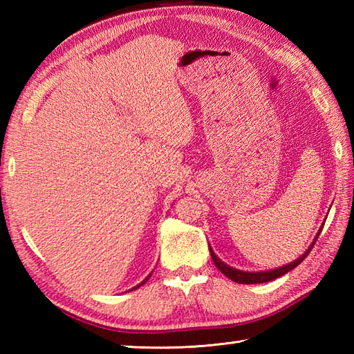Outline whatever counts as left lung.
<instances>
[{
  "label": "left lung",
  "instance_id": "left-lung-1",
  "mask_svg": "<svg viewBox=\"0 0 354 354\" xmlns=\"http://www.w3.org/2000/svg\"><path fill=\"white\" fill-rule=\"evenodd\" d=\"M319 231H321V230H319ZM318 236H319V234H318ZM318 236L315 237L313 243L310 245L309 250H307V251L301 255V257L297 259L295 261L289 263V265H284V266H281V268L272 269V270H265V272H245V270H239V269H236V268H231V266H228V265H227V263H223L219 257H217V255L214 254V251L212 250V246H209V254H212V259H213V261H214L216 268L219 269L223 275H227V277L230 278V280L236 281V283H240V284L268 283V281H272V280H275V278H278V277H281V275H284V274H288L289 270H292L293 268H297V266L299 265V263H301V261L307 257V255H309V252L312 251V248H313L315 242H317Z\"/></svg>",
  "mask_w": 354,
  "mask_h": 354
}]
</instances>
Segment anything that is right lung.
I'll use <instances>...</instances> for the list:
<instances>
[{
	"instance_id": "obj_1",
	"label": "right lung",
	"mask_w": 354,
	"mask_h": 354,
	"mask_svg": "<svg viewBox=\"0 0 354 354\" xmlns=\"http://www.w3.org/2000/svg\"><path fill=\"white\" fill-rule=\"evenodd\" d=\"M150 275H152V274H150ZM150 275H147V277L145 278V280H142V281H141V283H140L138 286H135V288H132V289H138V288H140V286H142V284H145V283H146V281L149 280V278H150Z\"/></svg>"
}]
</instances>
